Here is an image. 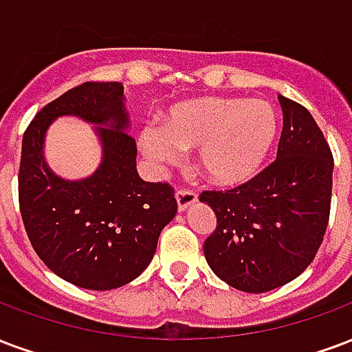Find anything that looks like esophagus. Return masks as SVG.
Here are the masks:
<instances>
[{
    "instance_id": "obj_1",
    "label": "esophagus",
    "mask_w": 352,
    "mask_h": 352,
    "mask_svg": "<svg viewBox=\"0 0 352 352\" xmlns=\"http://www.w3.org/2000/svg\"><path fill=\"white\" fill-rule=\"evenodd\" d=\"M177 207H179V210L183 212V210H186L192 205V203L197 201V194L194 192V190H188V188H179L177 190Z\"/></svg>"
}]
</instances>
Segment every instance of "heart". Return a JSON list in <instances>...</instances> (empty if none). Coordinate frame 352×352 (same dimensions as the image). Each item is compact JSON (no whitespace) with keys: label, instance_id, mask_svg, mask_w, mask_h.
Here are the masks:
<instances>
[{"label":"heart","instance_id":"obj_1","mask_svg":"<svg viewBox=\"0 0 352 352\" xmlns=\"http://www.w3.org/2000/svg\"><path fill=\"white\" fill-rule=\"evenodd\" d=\"M280 119L267 100L205 96L175 104L162 129H143L142 149L158 162H177L181 151L196 149L197 164L210 181L235 186L250 181L274 147Z\"/></svg>","mask_w":352,"mask_h":352}]
</instances>
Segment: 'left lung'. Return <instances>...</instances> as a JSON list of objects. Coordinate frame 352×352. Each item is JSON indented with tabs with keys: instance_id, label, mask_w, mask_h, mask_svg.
I'll list each match as a JSON object with an SVG mask.
<instances>
[{
	"instance_id": "left-lung-1",
	"label": "left lung",
	"mask_w": 352,
	"mask_h": 352,
	"mask_svg": "<svg viewBox=\"0 0 352 352\" xmlns=\"http://www.w3.org/2000/svg\"><path fill=\"white\" fill-rule=\"evenodd\" d=\"M283 129L272 164L229 190H205L216 214L203 244L218 278L246 293H265L300 276L329 226L334 158L302 104L278 96Z\"/></svg>"
}]
</instances>
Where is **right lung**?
<instances>
[{"label":"right lung","instance_id":"1","mask_svg":"<svg viewBox=\"0 0 352 352\" xmlns=\"http://www.w3.org/2000/svg\"><path fill=\"white\" fill-rule=\"evenodd\" d=\"M121 82H85L46 104L23 132L18 201L37 256L78 287L108 291L147 269L158 236L177 212L175 190L145 183L136 169ZM76 115L96 124L103 162L82 182H65L43 162L45 129L56 116Z\"/></svg>","mask_w":352,"mask_h":352}]
</instances>
